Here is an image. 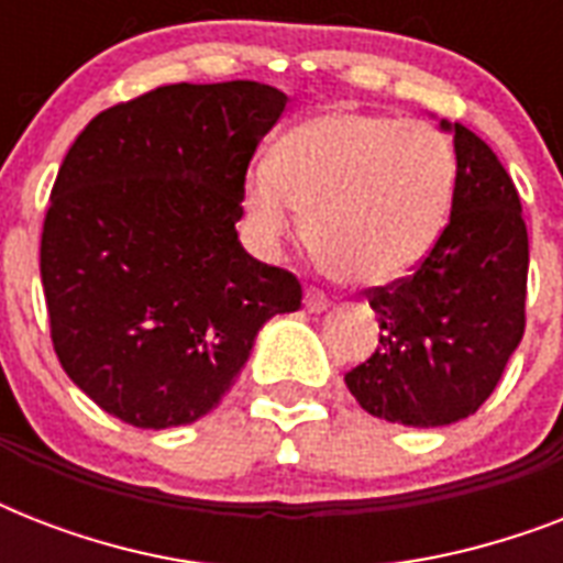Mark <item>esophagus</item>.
Here are the masks:
<instances>
[{
	"instance_id": "obj_1",
	"label": "esophagus",
	"mask_w": 563,
	"mask_h": 563,
	"mask_svg": "<svg viewBox=\"0 0 563 563\" xmlns=\"http://www.w3.org/2000/svg\"><path fill=\"white\" fill-rule=\"evenodd\" d=\"M303 307H307L309 312H324V309L330 307V300H327L324 291L307 289V295H303Z\"/></svg>"
}]
</instances>
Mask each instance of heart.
<instances>
[{
  "mask_svg": "<svg viewBox=\"0 0 563 563\" xmlns=\"http://www.w3.org/2000/svg\"><path fill=\"white\" fill-rule=\"evenodd\" d=\"M453 189L455 154L438 128L330 110L289 131L272 163L247 175L245 207L268 251L307 228L335 280L385 286L435 247Z\"/></svg>",
  "mask_w": 563,
  "mask_h": 563,
  "instance_id": "obj_1",
  "label": "heart"
}]
</instances>
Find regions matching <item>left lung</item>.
I'll return each instance as SVG.
<instances>
[{"instance_id":"8db88e82","label":"left lung","mask_w":563,"mask_h":563,"mask_svg":"<svg viewBox=\"0 0 563 563\" xmlns=\"http://www.w3.org/2000/svg\"><path fill=\"white\" fill-rule=\"evenodd\" d=\"M450 224L418 272L371 289L379 347L344 383L374 418L446 427L488 400L526 330L529 233L497 154L459 122Z\"/></svg>"}]
</instances>
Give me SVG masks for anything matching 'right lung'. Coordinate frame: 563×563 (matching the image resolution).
<instances>
[{"label": "right lung", "mask_w": 563, "mask_h": 563, "mask_svg": "<svg viewBox=\"0 0 563 563\" xmlns=\"http://www.w3.org/2000/svg\"><path fill=\"white\" fill-rule=\"evenodd\" d=\"M260 81L169 84L84 128L52 187L40 277L52 344L96 406L140 429L216 409L295 274L239 242L245 172L286 110Z\"/></svg>", "instance_id": "1"}]
</instances>
